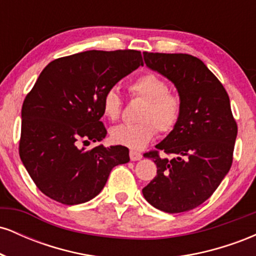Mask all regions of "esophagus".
Returning <instances> with one entry per match:
<instances>
[{"instance_id": "1", "label": "esophagus", "mask_w": 256, "mask_h": 256, "mask_svg": "<svg viewBox=\"0 0 256 256\" xmlns=\"http://www.w3.org/2000/svg\"><path fill=\"white\" fill-rule=\"evenodd\" d=\"M130 158L132 161H138V160H140V158H142V154H140V152H138L131 150L130 152Z\"/></svg>"}]
</instances>
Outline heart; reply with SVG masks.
<instances>
[{"label":"heart","instance_id":"1","mask_svg":"<svg viewBox=\"0 0 256 256\" xmlns=\"http://www.w3.org/2000/svg\"><path fill=\"white\" fill-rule=\"evenodd\" d=\"M134 96L143 100L144 106L134 125H118L110 130L112 142L132 150L143 149L152 142L158 130L162 134L172 131L178 124L182 114L180 98L170 92L168 84L158 76H140L128 85ZM102 113L110 122H116L122 114V101L118 90L110 89L104 92L101 102Z\"/></svg>","mask_w":256,"mask_h":256}]
</instances>
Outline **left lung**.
Returning a JSON list of instances; mask_svg holds the SVG:
<instances>
[{"label": "left lung", "instance_id": "1", "mask_svg": "<svg viewBox=\"0 0 256 256\" xmlns=\"http://www.w3.org/2000/svg\"><path fill=\"white\" fill-rule=\"evenodd\" d=\"M146 67L171 80L182 102L178 124L158 150L146 152L156 177L143 188L146 201L166 213L194 210L212 196L232 165L237 124L228 92L207 66L189 54L143 52ZM161 150L172 158L160 156Z\"/></svg>", "mask_w": 256, "mask_h": 256}]
</instances>
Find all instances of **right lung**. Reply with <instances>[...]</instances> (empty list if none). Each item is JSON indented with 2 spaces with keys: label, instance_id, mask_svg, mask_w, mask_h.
Instances as JSON below:
<instances>
[{
  "label": "right lung",
  "instance_id": "obj_1",
  "mask_svg": "<svg viewBox=\"0 0 256 256\" xmlns=\"http://www.w3.org/2000/svg\"><path fill=\"white\" fill-rule=\"evenodd\" d=\"M140 66L138 50H89L56 58L40 72L22 104L19 154L44 195L84 204L101 192L113 167L130 161L126 146H78L106 137L102 98Z\"/></svg>",
  "mask_w": 256,
  "mask_h": 256
}]
</instances>
